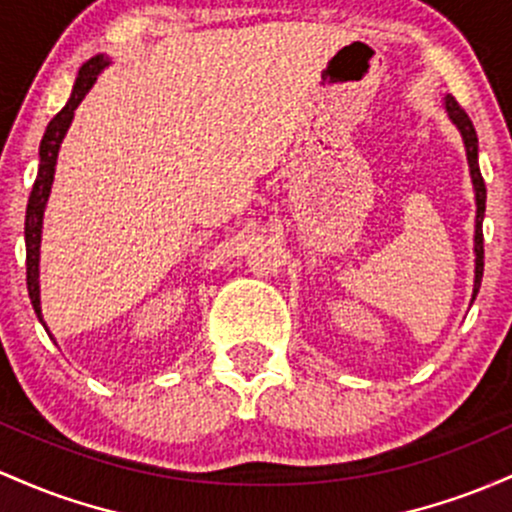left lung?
Segmentation results:
<instances>
[{
    "label": "left lung",
    "instance_id": "8db88e82",
    "mask_svg": "<svg viewBox=\"0 0 512 512\" xmlns=\"http://www.w3.org/2000/svg\"><path fill=\"white\" fill-rule=\"evenodd\" d=\"M445 111L452 123L457 125V130L462 132L464 149H467L469 174H472L474 195H476V229H474L476 266H474V295H472V302H474L476 292H479L481 287V278H484V232H481V222H484V212H486V183L481 179V171H479V137H476L472 120H469L467 113H464V108L455 101V96H445Z\"/></svg>",
    "mask_w": 512,
    "mask_h": 512
}]
</instances>
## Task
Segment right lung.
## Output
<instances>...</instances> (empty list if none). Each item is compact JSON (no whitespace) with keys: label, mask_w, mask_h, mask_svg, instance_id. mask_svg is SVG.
I'll return each instance as SVG.
<instances>
[{"label":"right lung","mask_w":512,"mask_h":512,"mask_svg":"<svg viewBox=\"0 0 512 512\" xmlns=\"http://www.w3.org/2000/svg\"><path fill=\"white\" fill-rule=\"evenodd\" d=\"M108 57L96 55L91 57L89 62H84L82 70L77 74V82H74L72 96L67 101V106L62 108L57 116L50 120L48 128H45L43 140H40V164H38V176L36 183H33L31 198H28V208H26V285H28V297H31L33 309H36L38 319L43 321V314H40V285H38V261H40V229H43V212H45V203H48L50 195V186H53V176H55V162H57V152H60L62 137H65L67 128H70L74 111L82 103V99L89 94V89L94 86L96 77H99L103 67H108ZM45 326V321H43ZM48 331V329H45ZM50 336V331H48Z\"/></svg>","instance_id":"add662e5"}]
</instances>
